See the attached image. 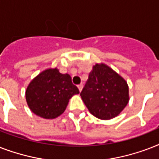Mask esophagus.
I'll list each match as a JSON object with an SVG mask.
<instances>
[{"mask_svg":"<svg viewBox=\"0 0 159 159\" xmlns=\"http://www.w3.org/2000/svg\"><path fill=\"white\" fill-rule=\"evenodd\" d=\"M77 87H78V89H79L80 92H81V91H82V88H83V85H82V83H81V84L77 85Z\"/></svg>","mask_w":159,"mask_h":159,"instance_id":"1","label":"esophagus"}]
</instances>
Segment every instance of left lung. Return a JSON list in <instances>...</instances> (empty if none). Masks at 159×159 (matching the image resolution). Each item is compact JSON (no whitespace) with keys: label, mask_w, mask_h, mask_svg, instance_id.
<instances>
[{"label":"left lung","mask_w":159,"mask_h":159,"mask_svg":"<svg viewBox=\"0 0 159 159\" xmlns=\"http://www.w3.org/2000/svg\"><path fill=\"white\" fill-rule=\"evenodd\" d=\"M80 96L92 115L110 120L128 104L129 87L125 79L111 67L96 64Z\"/></svg>","instance_id":"left-lung-1"}]
</instances>
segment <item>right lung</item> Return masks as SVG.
Segmentation results:
<instances>
[{
	"mask_svg": "<svg viewBox=\"0 0 159 159\" xmlns=\"http://www.w3.org/2000/svg\"><path fill=\"white\" fill-rule=\"evenodd\" d=\"M78 93L70 75L54 68L39 74L27 87L25 97L32 112L44 119H54L64 112L68 100Z\"/></svg>",
	"mask_w": 159,
	"mask_h": 159,
	"instance_id": "obj_1",
	"label": "right lung"
}]
</instances>
